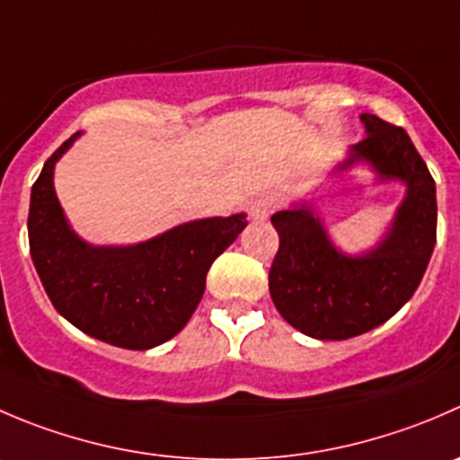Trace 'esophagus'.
I'll return each instance as SVG.
<instances>
[{"label": "esophagus", "mask_w": 460, "mask_h": 460, "mask_svg": "<svg viewBox=\"0 0 460 460\" xmlns=\"http://www.w3.org/2000/svg\"><path fill=\"white\" fill-rule=\"evenodd\" d=\"M271 211H274V199L271 198H256L252 202V207H249V213L256 220H265V217L271 216Z\"/></svg>", "instance_id": "34e87169"}]
</instances>
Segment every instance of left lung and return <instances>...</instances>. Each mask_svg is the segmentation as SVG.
<instances>
[{
	"instance_id": "8db88e82",
	"label": "left lung",
	"mask_w": 460,
	"mask_h": 460,
	"mask_svg": "<svg viewBox=\"0 0 460 460\" xmlns=\"http://www.w3.org/2000/svg\"><path fill=\"white\" fill-rule=\"evenodd\" d=\"M367 139L350 148L339 172L368 164L380 181L400 180L407 195L376 249L346 256L330 243L307 204L271 216L279 252L270 270V294L289 325L314 339L358 337L385 323L420 285L436 244V184L407 132L362 114Z\"/></svg>"
}]
</instances>
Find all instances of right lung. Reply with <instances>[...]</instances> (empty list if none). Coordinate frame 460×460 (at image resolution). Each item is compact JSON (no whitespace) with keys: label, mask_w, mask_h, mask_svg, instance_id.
<instances>
[{"label":"right lung","mask_w":460,"mask_h":460,"mask_svg":"<svg viewBox=\"0 0 460 460\" xmlns=\"http://www.w3.org/2000/svg\"><path fill=\"white\" fill-rule=\"evenodd\" d=\"M78 137L47 159L31 189V258L69 323L119 349H155L189 323L208 267L247 226V216L186 222L130 247H93L71 229L53 190L56 162Z\"/></svg>","instance_id":"1"}]
</instances>
